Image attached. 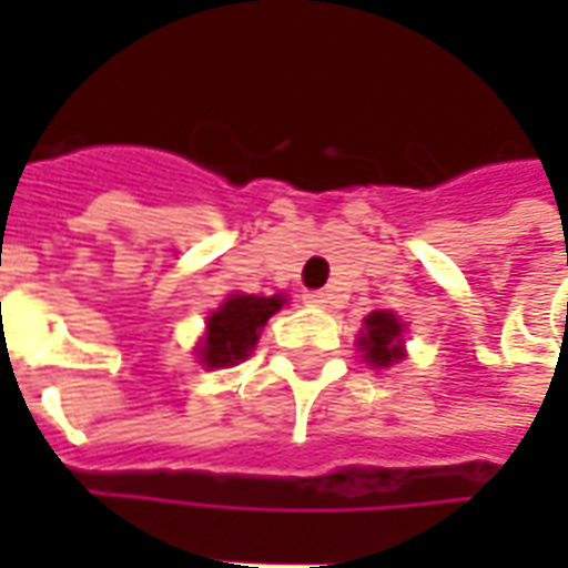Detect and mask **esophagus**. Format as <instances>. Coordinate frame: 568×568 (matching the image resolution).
Masks as SVG:
<instances>
[{
    "label": "esophagus",
    "instance_id": "34e87169",
    "mask_svg": "<svg viewBox=\"0 0 568 568\" xmlns=\"http://www.w3.org/2000/svg\"><path fill=\"white\" fill-rule=\"evenodd\" d=\"M304 301H307L310 307H332L334 304V297L328 295V292H307Z\"/></svg>",
    "mask_w": 568,
    "mask_h": 568
}]
</instances>
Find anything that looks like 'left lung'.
<instances>
[{"label": "left lung", "mask_w": 568, "mask_h": 568, "mask_svg": "<svg viewBox=\"0 0 568 568\" xmlns=\"http://www.w3.org/2000/svg\"><path fill=\"white\" fill-rule=\"evenodd\" d=\"M405 325L398 322L395 313L389 310H374L368 320H365V328L358 334V349L368 365L374 368H389L395 362L405 358Z\"/></svg>", "instance_id": "left-lung-1"}]
</instances>
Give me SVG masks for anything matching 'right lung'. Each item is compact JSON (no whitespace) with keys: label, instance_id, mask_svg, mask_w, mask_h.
<instances>
[{"label":"right lung","instance_id":"right-lung-1","mask_svg":"<svg viewBox=\"0 0 568 568\" xmlns=\"http://www.w3.org/2000/svg\"><path fill=\"white\" fill-rule=\"evenodd\" d=\"M283 304V295H227L222 307L206 316V334L197 346L203 368H231L243 362L258 344L261 328Z\"/></svg>","mask_w":568,"mask_h":568}]
</instances>
